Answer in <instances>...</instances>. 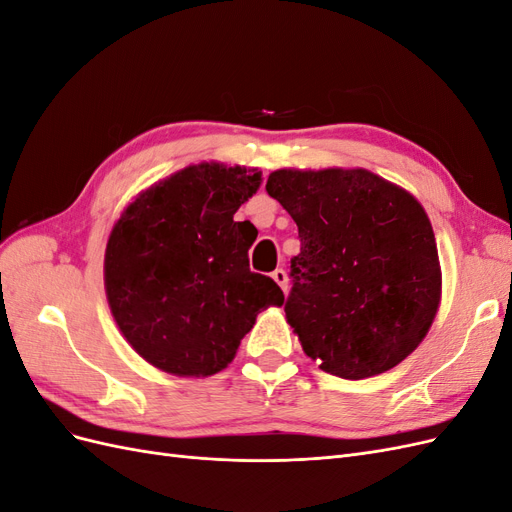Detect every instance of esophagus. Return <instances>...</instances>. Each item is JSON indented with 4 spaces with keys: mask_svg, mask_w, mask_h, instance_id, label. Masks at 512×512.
<instances>
[{
    "mask_svg": "<svg viewBox=\"0 0 512 512\" xmlns=\"http://www.w3.org/2000/svg\"><path fill=\"white\" fill-rule=\"evenodd\" d=\"M271 277L273 280L280 284V288L284 290V292H288V275H286V271L284 269H275L273 273H271Z\"/></svg>",
    "mask_w": 512,
    "mask_h": 512,
    "instance_id": "34e87169",
    "label": "esophagus"
}]
</instances>
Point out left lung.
Returning a JSON list of instances; mask_svg holds the SVG:
<instances>
[{
	"label": "left lung",
	"mask_w": 512,
	"mask_h": 512,
	"mask_svg": "<svg viewBox=\"0 0 512 512\" xmlns=\"http://www.w3.org/2000/svg\"><path fill=\"white\" fill-rule=\"evenodd\" d=\"M267 192L299 226L286 320L327 374H384L423 342L442 271L423 205L367 168H280Z\"/></svg>",
	"instance_id": "obj_1"
}]
</instances>
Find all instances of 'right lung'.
<instances>
[{"instance_id": "obj_1", "label": "right lung", "mask_w": 512, "mask_h": 512, "mask_svg": "<svg viewBox=\"0 0 512 512\" xmlns=\"http://www.w3.org/2000/svg\"><path fill=\"white\" fill-rule=\"evenodd\" d=\"M260 183L258 168L190 164L138 194L108 235V307L134 352L166 374H218L262 309L284 303L271 277L250 271L256 228L235 222Z\"/></svg>"}]
</instances>
